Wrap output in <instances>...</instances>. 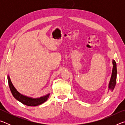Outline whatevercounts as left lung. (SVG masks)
Here are the masks:
<instances>
[{
	"label": "left lung",
	"mask_w": 125,
	"mask_h": 125,
	"mask_svg": "<svg viewBox=\"0 0 125 125\" xmlns=\"http://www.w3.org/2000/svg\"><path fill=\"white\" fill-rule=\"evenodd\" d=\"M113 70H112V73L110 80L109 86H108V90H111L113 92L115 88L116 83V77H117V68H116V63L115 60H113Z\"/></svg>",
	"instance_id": "left-lung-1"
}]
</instances>
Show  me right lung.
<instances>
[{"instance_id": "1", "label": "right lung", "mask_w": 125, "mask_h": 125, "mask_svg": "<svg viewBox=\"0 0 125 125\" xmlns=\"http://www.w3.org/2000/svg\"><path fill=\"white\" fill-rule=\"evenodd\" d=\"M8 81L10 90L11 91V94L12 96H14V98L25 105L30 106H36L40 105L47 101L48 98H49L50 94V93L46 95L45 96L40 97V98H31V97H29L27 96L24 95L20 94L16 89V88L14 87L11 80H10L9 75H8Z\"/></svg>"}]
</instances>
